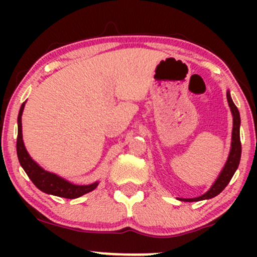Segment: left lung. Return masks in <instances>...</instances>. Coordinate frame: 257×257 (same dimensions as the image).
Listing matches in <instances>:
<instances>
[{
  "instance_id": "obj_1",
  "label": "left lung",
  "mask_w": 257,
  "mask_h": 257,
  "mask_svg": "<svg viewBox=\"0 0 257 257\" xmlns=\"http://www.w3.org/2000/svg\"><path fill=\"white\" fill-rule=\"evenodd\" d=\"M227 101H228V106L231 108L232 117H233V128H232V141H231V150H229L228 158H227L225 166H223L222 170H221L219 176L211 187L202 196L196 197V198H179L180 200H185V202H199V200L210 199L216 197L217 194L222 192L225 187L231 181L232 176L234 175L235 170L238 169L240 162V155H241V145H240V114L238 111L237 106L234 105L233 100L231 98V93L227 90Z\"/></svg>"
}]
</instances>
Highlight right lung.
Segmentation results:
<instances>
[{
  "mask_svg": "<svg viewBox=\"0 0 257 257\" xmlns=\"http://www.w3.org/2000/svg\"><path fill=\"white\" fill-rule=\"evenodd\" d=\"M26 102V101H25ZM25 102H23L22 107L19 110L18 114V138H17V153L18 159H19L20 166L28 174V176L34 182L38 190H41L44 193L53 194L57 197H63V198L75 199L78 197L83 196V194L91 192L98 187L99 181H95L94 184L90 185H75L72 182L67 181L57 175V174L47 172L42 167H40L29 152L26 151L24 141H23V131H22V116L23 111H24Z\"/></svg>",
  "mask_w": 257,
  "mask_h": 257,
  "instance_id": "right-lung-1",
  "label": "right lung"
}]
</instances>
